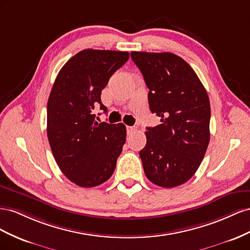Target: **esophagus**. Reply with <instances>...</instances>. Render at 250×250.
<instances>
[{"label": "esophagus", "instance_id": "esophagus-1", "mask_svg": "<svg viewBox=\"0 0 250 250\" xmlns=\"http://www.w3.org/2000/svg\"><path fill=\"white\" fill-rule=\"evenodd\" d=\"M135 131H136V127H135V126H126V132L129 135L133 134Z\"/></svg>", "mask_w": 250, "mask_h": 250}]
</instances>
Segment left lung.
Returning a JSON list of instances; mask_svg holds the SVG:
<instances>
[{"instance_id": "8db88e82", "label": "left lung", "mask_w": 250, "mask_h": 250, "mask_svg": "<svg viewBox=\"0 0 250 250\" xmlns=\"http://www.w3.org/2000/svg\"><path fill=\"white\" fill-rule=\"evenodd\" d=\"M131 58L149 90V110L161 117V125L146 127V145L139 152L145 174L158 187H178L194 176L208 149V95L180 56L132 51Z\"/></svg>"}]
</instances>
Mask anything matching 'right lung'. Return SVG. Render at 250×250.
<instances>
[{
  "label": "right lung",
  "mask_w": 250,
  "mask_h": 250,
  "mask_svg": "<svg viewBox=\"0 0 250 250\" xmlns=\"http://www.w3.org/2000/svg\"><path fill=\"white\" fill-rule=\"evenodd\" d=\"M130 53L84 49L55 78L47 104V136L54 159L70 181L93 188L113 175L125 144L124 124H98L96 105L106 113L101 94Z\"/></svg>",
  "instance_id": "add662e5"
}]
</instances>
